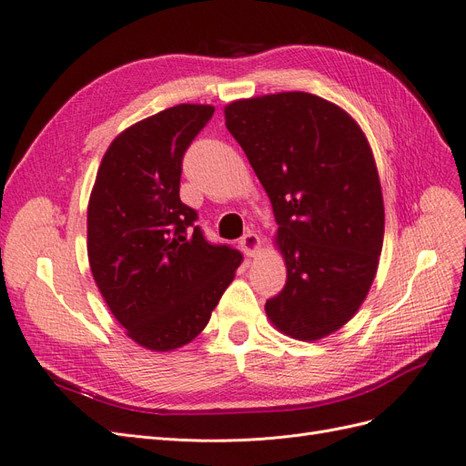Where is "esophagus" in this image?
I'll use <instances>...</instances> for the list:
<instances>
[{"label":"esophagus","instance_id":"1","mask_svg":"<svg viewBox=\"0 0 466 466\" xmlns=\"http://www.w3.org/2000/svg\"><path fill=\"white\" fill-rule=\"evenodd\" d=\"M238 247H241V250L245 252L247 257H255L262 247V241H260V237L257 233L248 231L247 235H243L241 241H238Z\"/></svg>","mask_w":466,"mask_h":466}]
</instances>
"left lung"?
Instances as JSON below:
<instances>
[{"label": "left lung", "instance_id": "obj_1", "mask_svg": "<svg viewBox=\"0 0 466 466\" xmlns=\"http://www.w3.org/2000/svg\"><path fill=\"white\" fill-rule=\"evenodd\" d=\"M225 126L272 202L288 279L266 301L274 327L319 340L358 313L383 248L385 208L368 137L346 110L303 93L241 98Z\"/></svg>", "mask_w": 466, "mask_h": 466}]
</instances>
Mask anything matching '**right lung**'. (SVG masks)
Returning a JSON list of instances; mask_svg holds the SVG:
<instances>
[{
  "mask_svg": "<svg viewBox=\"0 0 466 466\" xmlns=\"http://www.w3.org/2000/svg\"><path fill=\"white\" fill-rule=\"evenodd\" d=\"M211 115L209 105H177L126 128L89 198L95 284L126 334L151 351L194 340L243 260L229 245H209L178 196L182 157Z\"/></svg>",
  "mask_w": 466,
  "mask_h": 466,
  "instance_id": "right-lung-1",
  "label": "right lung"
}]
</instances>
